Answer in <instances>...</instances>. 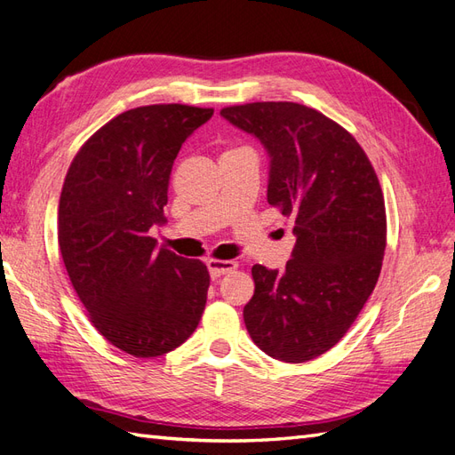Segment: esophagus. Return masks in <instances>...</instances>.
<instances>
[{"instance_id":"34e87169","label":"esophagus","mask_w":455,"mask_h":455,"mask_svg":"<svg viewBox=\"0 0 455 455\" xmlns=\"http://www.w3.org/2000/svg\"><path fill=\"white\" fill-rule=\"evenodd\" d=\"M207 269H209V275H212V278H219V276L228 275L235 269H238V263L232 261V259H209Z\"/></svg>"}]
</instances>
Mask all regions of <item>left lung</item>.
Returning a JSON list of instances; mask_svg holds the SVG:
<instances>
[{
  "mask_svg": "<svg viewBox=\"0 0 455 455\" xmlns=\"http://www.w3.org/2000/svg\"><path fill=\"white\" fill-rule=\"evenodd\" d=\"M220 115L265 146L267 202L296 236L284 271L251 267L243 323L267 355L304 363L344 339L379 281L387 212L377 172L346 128L299 103L255 101Z\"/></svg>",
  "mask_w": 455,
  "mask_h": 455,
  "instance_id": "left-lung-1",
  "label": "left lung"
}]
</instances>
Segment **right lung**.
Wrapping results in <instances>:
<instances>
[{
	"label": "right lung",
	"instance_id": "right-lung-1",
	"mask_svg": "<svg viewBox=\"0 0 455 455\" xmlns=\"http://www.w3.org/2000/svg\"><path fill=\"white\" fill-rule=\"evenodd\" d=\"M213 109L157 103L116 115L78 149L63 182L57 238L65 269L96 331L134 357H157L190 339L207 301L200 259L156 248L149 228L172 163Z\"/></svg>",
	"mask_w": 455,
	"mask_h": 455
}]
</instances>
